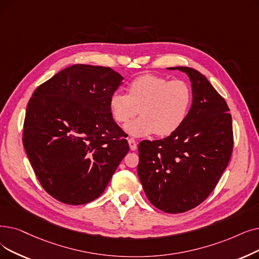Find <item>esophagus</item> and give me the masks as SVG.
Segmentation results:
<instances>
[{
  "label": "esophagus",
  "mask_w": 259,
  "mask_h": 259,
  "mask_svg": "<svg viewBox=\"0 0 259 259\" xmlns=\"http://www.w3.org/2000/svg\"><path fill=\"white\" fill-rule=\"evenodd\" d=\"M128 143H129V147H130L131 150H136L137 149V142L134 141L133 139H129Z\"/></svg>",
  "instance_id": "34e87169"
}]
</instances>
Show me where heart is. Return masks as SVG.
<instances>
[{"label": "heart", "mask_w": 259, "mask_h": 259, "mask_svg": "<svg viewBox=\"0 0 259 259\" xmlns=\"http://www.w3.org/2000/svg\"><path fill=\"white\" fill-rule=\"evenodd\" d=\"M192 104V90L183 80L169 81L165 77L145 74L134 78L127 87V95L114 93L110 98L111 113L116 122H128L126 132L132 137L154 133L167 137L176 132L186 119Z\"/></svg>", "instance_id": "1"}]
</instances>
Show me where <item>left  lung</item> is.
Listing matches in <instances>:
<instances>
[{"instance_id":"left-lung-1","label":"left lung","mask_w":259,"mask_h":259,"mask_svg":"<svg viewBox=\"0 0 259 259\" xmlns=\"http://www.w3.org/2000/svg\"><path fill=\"white\" fill-rule=\"evenodd\" d=\"M193 104L186 119L163 140L139 144L138 175L150 203L165 212L180 213L202 203L215 188L233 151L232 116L224 98L192 67Z\"/></svg>"}]
</instances>
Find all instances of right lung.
<instances>
[{
	"instance_id": "1",
	"label": "right lung",
	"mask_w": 259,
	"mask_h": 259,
	"mask_svg": "<svg viewBox=\"0 0 259 259\" xmlns=\"http://www.w3.org/2000/svg\"><path fill=\"white\" fill-rule=\"evenodd\" d=\"M122 79L110 67L75 64L39 85L29 99L23 146L42 187L62 203L98 198L129 151L110 109Z\"/></svg>"
}]
</instances>
